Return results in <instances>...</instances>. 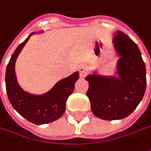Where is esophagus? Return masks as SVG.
<instances>
[{"label":"esophagus","instance_id":"34e87169","mask_svg":"<svg viewBox=\"0 0 151 151\" xmlns=\"http://www.w3.org/2000/svg\"><path fill=\"white\" fill-rule=\"evenodd\" d=\"M78 71H79V74H80L81 78H83V77H85L86 74H87V68H86V66L84 65H80L79 66V68H78Z\"/></svg>","mask_w":151,"mask_h":151}]
</instances>
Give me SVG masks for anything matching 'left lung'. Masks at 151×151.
I'll return each instance as SVG.
<instances>
[{
  "instance_id": "8db88e82",
  "label": "left lung",
  "mask_w": 151,
  "mask_h": 151,
  "mask_svg": "<svg viewBox=\"0 0 151 151\" xmlns=\"http://www.w3.org/2000/svg\"><path fill=\"white\" fill-rule=\"evenodd\" d=\"M114 47L119 58V77L89 74L88 97L93 114L101 119L116 120L128 117L143 99L146 88V69L134 42L121 31L115 32Z\"/></svg>"
}]
</instances>
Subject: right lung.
<instances>
[{
	"mask_svg": "<svg viewBox=\"0 0 151 151\" xmlns=\"http://www.w3.org/2000/svg\"><path fill=\"white\" fill-rule=\"evenodd\" d=\"M34 33L30 34L12 55L6 70V88L9 101L15 110L29 122L44 124L58 119L63 114L66 101L73 92L79 73L75 72L68 78L61 79L44 94L37 95L23 90L17 79L15 64L19 53Z\"/></svg>",
	"mask_w": 151,
	"mask_h": 151,
	"instance_id": "right-lung-1",
	"label": "right lung"
}]
</instances>
